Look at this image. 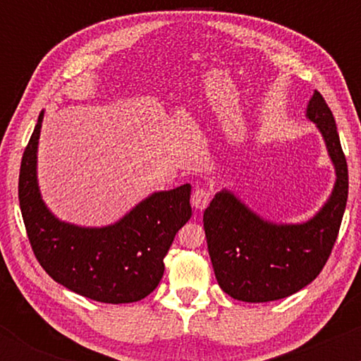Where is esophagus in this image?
<instances>
[{"mask_svg": "<svg viewBox=\"0 0 361 361\" xmlns=\"http://www.w3.org/2000/svg\"><path fill=\"white\" fill-rule=\"evenodd\" d=\"M210 202V192L207 188H197L192 193V205L195 209L204 210Z\"/></svg>", "mask_w": 361, "mask_h": 361, "instance_id": "1", "label": "esophagus"}]
</instances>
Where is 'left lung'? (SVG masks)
<instances>
[{
  "label": "left lung",
  "instance_id": "left-lung-1",
  "mask_svg": "<svg viewBox=\"0 0 361 361\" xmlns=\"http://www.w3.org/2000/svg\"><path fill=\"white\" fill-rule=\"evenodd\" d=\"M307 118L322 134L336 171L333 192L312 219L267 221L226 188L204 212L215 279L235 300L271 302L299 292L321 273L336 243L348 200V164L333 111L319 91L310 98Z\"/></svg>",
  "mask_w": 361,
  "mask_h": 361
}]
</instances>
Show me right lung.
<instances>
[{
    "label": "right lung",
    "instance_id": "1",
    "mask_svg": "<svg viewBox=\"0 0 361 361\" xmlns=\"http://www.w3.org/2000/svg\"><path fill=\"white\" fill-rule=\"evenodd\" d=\"M40 111L18 178V200L28 241L40 267L66 288L105 304L147 297L164 273V256L178 231L192 217L188 183L144 198L120 221L81 227L54 215L37 181Z\"/></svg>",
    "mask_w": 361,
    "mask_h": 361
}]
</instances>
